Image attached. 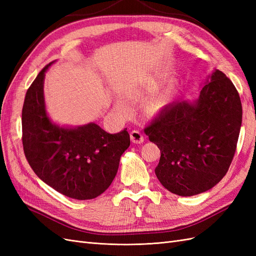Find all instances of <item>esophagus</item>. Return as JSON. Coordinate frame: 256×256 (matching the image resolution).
<instances>
[{"label": "esophagus", "mask_w": 256, "mask_h": 256, "mask_svg": "<svg viewBox=\"0 0 256 256\" xmlns=\"http://www.w3.org/2000/svg\"><path fill=\"white\" fill-rule=\"evenodd\" d=\"M130 140H131V142L134 143V144H141L144 141V136L140 132V131L134 130V131H131V132H130Z\"/></svg>", "instance_id": "obj_1"}]
</instances>
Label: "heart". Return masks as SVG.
I'll return each instance as SVG.
<instances>
[{
  "label": "heart",
  "instance_id": "obj_1",
  "mask_svg": "<svg viewBox=\"0 0 256 256\" xmlns=\"http://www.w3.org/2000/svg\"><path fill=\"white\" fill-rule=\"evenodd\" d=\"M118 106V109H122V104H118V106Z\"/></svg>",
  "mask_w": 256,
  "mask_h": 256
}]
</instances>
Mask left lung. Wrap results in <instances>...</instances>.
<instances>
[{"label":"left lung","mask_w":256,"mask_h":256,"mask_svg":"<svg viewBox=\"0 0 256 256\" xmlns=\"http://www.w3.org/2000/svg\"><path fill=\"white\" fill-rule=\"evenodd\" d=\"M242 120L238 92L218 69L205 79L198 99L166 106L145 128L161 152L154 173L162 186L180 196L214 187L233 160Z\"/></svg>","instance_id":"left-lung-1"}]
</instances>
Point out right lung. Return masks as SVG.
<instances>
[{"label": "right lung", "mask_w": 256, "mask_h": 256, "mask_svg": "<svg viewBox=\"0 0 256 256\" xmlns=\"http://www.w3.org/2000/svg\"><path fill=\"white\" fill-rule=\"evenodd\" d=\"M53 62L28 88L22 109V143L30 168L40 180L68 198L92 200L104 193L118 173L129 145L127 128L110 134L95 122L69 127L49 118L44 81Z\"/></svg>", "instance_id": "right-lung-1"}]
</instances>
